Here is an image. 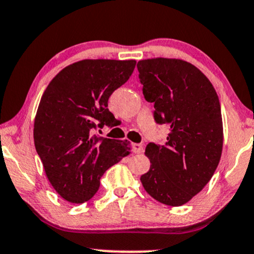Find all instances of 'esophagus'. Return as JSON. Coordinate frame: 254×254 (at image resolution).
I'll use <instances>...</instances> for the list:
<instances>
[{
  "mask_svg": "<svg viewBox=\"0 0 254 254\" xmlns=\"http://www.w3.org/2000/svg\"><path fill=\"white\" fill-rule=\"evenodd\" d=\"M142 149H144V146H142V144H133V145H132V151H133L134 154H139V153H141Z\"/></svg>",
  "mask_w": 254,
  "mask_h": 254,
  "instance_id": "obj_1",
  "label": "esophagus"
}]
</instances>
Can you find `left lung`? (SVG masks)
Listing matches in <instances>:
<instances>
[{
    "mask_svg": "<svg viewBox=\"0 0 254 254\" xmlns=\"http://www.w3.org/2000/svg\"><path fill=\"white\" fill-rule=\"evenodd\" d=\"M142 94L154 103V120L168 124L166 145L149 142L151 168L140 181L146 192L168 206H182L208 183L223 146L221 106L198 67L183 60L149 59L137 64Z\"/></svg>",
    "mask_w": 254,
    "mask_h": 254,
    "instance_id": "left-lung-1",
    "label": "left lung"
}]
</instances>
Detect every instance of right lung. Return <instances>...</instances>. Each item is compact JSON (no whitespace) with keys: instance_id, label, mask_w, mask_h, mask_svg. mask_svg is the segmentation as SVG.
<instances>
[{"instance_id":"add662e5","label":"right lung","mask_w":254,"mask_h":254,"mask_svg":"<svg viewBox=\"0 0 254 254\" xmlns=\"http://www.w3.org/2000/svg\"><path fill=\"white\" fill-rule=\"evenodd\" d=\"M135 63L79 61L60 71L42 94L34 120L35 149L53 188L66 201L90 200L106 170L130 154L127 140L94 132L115 120L108 99L127 83Z\"/></svg>"}]
</instances>
